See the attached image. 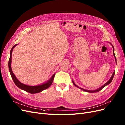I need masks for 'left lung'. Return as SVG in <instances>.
Returning a JSON list of instances; mask_svg holds the SVG:
<instances>
[{"label":"left lung","instance_id":"8db88e82","mask_svg":"<svg viewBox=\"0 0 125 125\" xmlns=\"http://www.w3.org/2000/svg\"><path fill=\"white\" fill-rule=\"evenodd\" d=\"M113 55H114V56L115 59V60H116V57H115V54H114V47H113ZM114 74H115V72H113V74H112V77H111V78L110 79V80H108V82H107L106 83H105V84H104V85H103V86H102L101 87H100V88H99V89H96V90H86V89H83V88H80V87H78L77 85H76V84L74 83V82L73 80V84H74V85H75L76 87H78V88H80V89H81V90H83V91H87V92H91V93H94V92H98V91H100L101 90H102L103 88L105 87L106 86L108 85V84H110V83H111V82H112V80L113 78V77H114Z\"/></svg>","mask_w":125,"mask_h":125}]
</instances>
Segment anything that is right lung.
<instances>
[{"instance_id":"1","label":"right lung","mask_w":125,"mask_h":125,"mask_svg":"<svg viewBox=\"0 0 125 125\" xmlns=\"http://www.w3.org/2000/svg\"><path fill=\"white\" fill-rule=\"evenodd\" d=\"M17 45L18 44H16V45H15L12 48V49L10 52V58L9 60V62H8L9 70L11 76L12 77V78L14 83L15 84V85L17 86L18 87H19L20 89H22L25 91H27L28 92H29V93H30V94L38 93V92H41L44 90L47 89V88H49L51 85V84L52 83V82H53V81L55 74H54L53 76H52V77L45 83H43L42 84H41V85L36 86H30L26 85V84H24L21 83L19 81V80H18V79L17 78H16L15 76L13 74L12 71L11 59H12V52L13 48Z\"/></svg>"}]
</instances>
